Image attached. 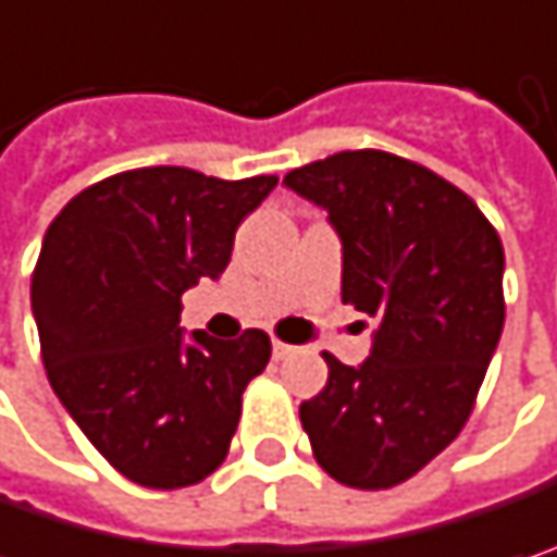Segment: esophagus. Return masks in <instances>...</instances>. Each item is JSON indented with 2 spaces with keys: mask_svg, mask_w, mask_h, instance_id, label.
<instances>
[{
  "mask_svg": "<svg viewBox=\"0 0 557 557\" xmlns=\"http://www.w3.org/2000/svg\"><path fill=\"white\" fill-rule=\"evenodd\" d=\"M293 354H296V347H293V344L274 341V360H286V357H293Z\"/></svg>",
  "mask_w": 557,
  "mask_h": 557,
  "instance_id": "obj_1",
  "label": "esophagus"
}]
</instances>
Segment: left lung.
<instances>
[{"mask_svg":"<svg viewBox=\"0 0 557 557\" xmlns=\"http://www.w3.org/2000/svg\"><path fill=\"white\" fill-rule=\"evenodd\" d=\"M283 184L329 213L341 299L373 319L370 357L325 354L329 385L299 421L331 479L395 487L472 414L504 331V245L469 194L392 152H334Z\"/></svg>","mask_w":557,"mask_h":557,"instance_id":"obj_1","label":"left lung"}]
</instances>
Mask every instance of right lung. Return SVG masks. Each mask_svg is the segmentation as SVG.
<instances>
[{
	"label": "right lung",
	"mask_w": 557,
	"mask_h": 557,
	"mask_svg": "<svg viewBox=\"0 0 557 557\" xmlns=\"http://www.w3.org/2000/svg\"><path fill=\"white\" fill-rule=\"evenodd\" d=\"M274 187L133 169L85 187L47 228L30 277L47 380L124 479L175 491L223 466L271 337H187L181 296L226 271L235 228Z\"/></svg>",
	"instance_id": "obj_1"
}]
</instances>
